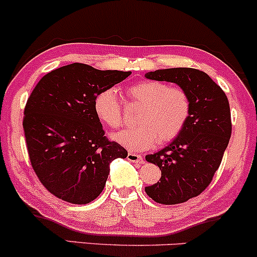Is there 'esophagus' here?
I'll list each match as a JSON object with an SVG mask.
<instances>
[{
  "label": "esophagus",
  "instance_id": "obj_1",
  "mask_svg": "<svg viewBox=\"0 0 257 257\" xmlns=\"http://www.w3.org/2000/svg\"><path fill=\"white\" fill-rule=\"evenodd\" d=\"M131 162H134V163H139V165H142L144 163V159L142 155H138V154H134V152H129L128 154V157H126Z\"/></svg>",
  "mask_w": 257,
  "mask_h": 257
}]
</instances>
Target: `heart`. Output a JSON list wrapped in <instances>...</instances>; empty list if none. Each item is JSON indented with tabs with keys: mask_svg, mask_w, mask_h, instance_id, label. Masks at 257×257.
I'll return each instance as SVG.
<instances>
[{
	"mask_svg": "<svg viewBox=\"0 0 257 257\" xmlns=\"http://www.w3.org/2000/svg\"><path fill=\"white\" fill-rule=\"evenodd\" d=\"M126 96L143 105L138 123L112 135V139L132 152L148 150L157 142L168 143L176 139L187 125L191 113L188 92L182 87H170L155 80H143L129 86ZM97 119L108 128L122 125V106L113 89L98 92L94 100Z\"/></svg>",
	"mask_w": 257,
	"mask_h": 257,
	"instance_id": "b5f03b06",
	"label": "heart"
}]
</instances>
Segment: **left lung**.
Returning <instances> with one entry per match:
<instances>
[{
    "mask_svg": "<svg viewBox=\"0 0 257 257\" xmlns=\"http://www.w3.org/2000/svg\"><path fill=\"white\" fill-rule=\"evenodd\" d=\"M145 78L177 84L190 97L191 113L182 133L145 156L161 170L160 180L146 187V194L159 204H182L200 195L221 165L232 134L229 102L223 90L199 69H159Z\"/></svg>",
    "mask_w": 257,
    "mask_h": 257,
    "instance_id": "8db88e82",
    "label": "left lung"
}]
</instances>
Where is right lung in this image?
Wrapping results in <instances>:
<instances>
[{"mask_svg": "<svg viewBox=\"0 0 257 257\" xmlns=\"http://www.w3.org/2000/svg\"><path fill=\"white\" fill-rule=\"evenodd\" d=\"M131 74L72 63L44 75L30 94L23 119L28 154L42 185L58 199L89 204L105 188L112 161L128 156L105 137L94 100Z\"/></svg>", "mask_w": 257, "mask_h": 257, "instance_id": "obj_1", "label": "right lung"}]
</instances>
